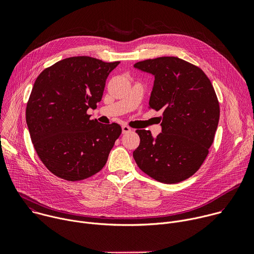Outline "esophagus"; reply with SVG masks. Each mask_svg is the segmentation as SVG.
Returning <instances> with one entry per match:
<instances>
[{
	"label": "esophagus",
	"mask_w": 254,
	"mask_h": 254,
	"mask_svg": "<svg viewBox=\"0 0 254 254\" xmlns=\"http://www.w3.org/2000/svg\"><path fill=\"white\" fill-rule=\"evenodd\" d=\"M123 133H127V132H130L132 129H131V127H128V126H127V125H125V126H123Z\"/></svg>",
	"instance_id": "1"
}]
</instances>
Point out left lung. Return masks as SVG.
Returning <instances> with one entry per match:
<instances>
[{
	"instance_id": "8db88e82",
	"label": "left lung",
	"mask_w": 254,
	"mask_h": 254,
	"mask_svg": "<svg viewBox=\"0 0 254 254\" xmlns=\"http://www.w3.org/2000/svg\"><path fill=\"white\" fill-rule=\"evenodd\" d=\"M155 75L149 105L163 112L162 132L136 129L139 146L133 152L138 168L165 184L193 176L213 143L220 117L214 87L198 66L178 57H158L133 65Z\"/></svg>"
}]
</instances>
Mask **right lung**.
Returning <instances> with one entry per match:
<instances>
[{
    "instance_id": "obj_1",
    "label": "right lung",
    "mask_w": 254,
    "mask_h": 254,
    "mask_svg": "<svg viewBox=\"0 0 254 254\" xmlns=\"http://www.w3.org/2000/svg\"><path fill=\"white\" fill-rule=\"evenodd\" d=\"M119 63L69 57L45 68L36 79L26 122L36 153L56 177L76 182L106 164L122 127L90 120L87 110L101 100L105 80Z\"/></svg>"
}]
</instances>
